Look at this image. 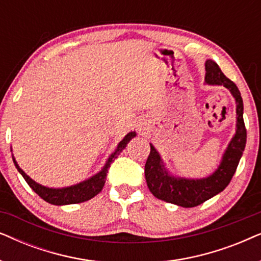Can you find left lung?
Masks as SVG:
<instances>
[{
    "instance_id": "8db88e82",
    "label": "left lung",
    "mask_w": 261,
    "mask_h": 261,
    "mask_svg": "<svg viewBox=\"0 0 261 261\" xmlns=\"http://www.w3.org/2000/svg\"><path fill=\"white\" fill-rule=\"evenodd\" d=\"M205 71V84L223 85L230 91L237 103V129L223 153L219 167L210 176L199 179L172 176L152 144H149L151 152L145 165L146 181L153 196L183 208L202 204L227 188L237 171L247 138L244 122V102L238 87L224 76L219 65L213 60H206Z\"/></svg>"
}]
</instances>
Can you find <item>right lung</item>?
Instances as JSON below:
<instances>
[{"instance_id": "add662e5", "label": "right lung", "mask_w": 261, "mask_h": 261, "mask_svg": "<svg viewBox=\"0 0 261 261\" xmlns=\"http://www.w3.org/2000/svg\"><path fill=\"white\" fill-rule=\"evenodd\" d=\"M137 133L135 132H129L126 137H124L122 140L119 142L117 147L115 148L110 156L107 160L106 165L103 166V169L97 172L94 176H91L88 179H85L81 183L71 185V187L66 188H47L44 187V185L37 183V181L32 179L30 176H27L24 173L22 169H20V166L17 165L15 158L13 156V162L15 164L16 169L19 172L22 174L24 180L27 181V184L33 189L34 192L40 196V197L44 199V201L51 203V204L55 205H66V204H76V203H82L85 201H89L92 197H95L96 195L99 194L102 191L103 187H105L106 183V177L107 173H108V169L110 167V164H112L117 155L120 154L121 152L126 148L128 142H129L132 139H133Z\"/></svg>"}]
</instances>
